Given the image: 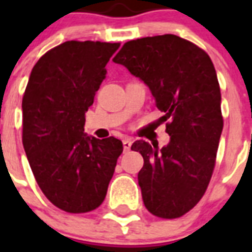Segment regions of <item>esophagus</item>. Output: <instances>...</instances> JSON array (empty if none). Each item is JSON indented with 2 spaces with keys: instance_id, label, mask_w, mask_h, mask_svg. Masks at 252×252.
Instances as JSON below:
<instances>
[{
  "instance_id": "esophagus-1",
  "label": "esophagus",
  "mask_w": 252,
  "mask_h": 252,
  "mask_svg": "<svg viewBox=\"0 0 252 252\" xmlns=\"http://www.w3.org/2000/svg\"><path fill=\"white\" fill-rule=\"evenodd\" d=\"M123 146H124V150L128 152V150L130 149V146H132V141H130L129 138H124V140H123Z\"/></svg>"
}]
</instances>
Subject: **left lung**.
<instances>
[{
  "mask_svg": "<svg viewBox=\"0 0 252 252\" xmlns=\"http://www.w3.org/2000/svg\"><path fill=\"white\" fill-rule=\"evenodd\" d=\"M149 87L170 141L162 149L133 142L144 166L138 186L146 209L161 219L191 211L207 191L223 128L221 91L211 57L166 33L130 40L114 57Z\"/></svg>",
  "mask_w": 252,
  "mask_h": 252,
  "instance_id": "left-lung-1",
  "label": "left lung"
}]
</instances>
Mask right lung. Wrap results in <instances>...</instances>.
Segmentation results:
<instances>
[{
	"label": "right lung",
	"instance_id": "1",
	"mask_svg": "<svg viewBox=\"0 0 252 252\" xmlns=\"http://www.w3.org/2000/svg\"><path fill=\"white\" fill-rule=\"evenodd\" d=\"M120 43L65 41L39 59L26 87L23 148L39 187L57 208L86 213L103 203L123 142L84 130L85 112Z\"/></svg>",
	"mask_w": 252,
	"mask_h": 252
}]
</instances>
